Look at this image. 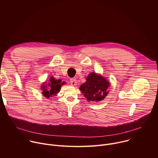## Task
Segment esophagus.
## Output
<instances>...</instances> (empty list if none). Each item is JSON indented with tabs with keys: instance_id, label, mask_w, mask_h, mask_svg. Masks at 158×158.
I'll return each mask as SVG.
<instances>
[{
	"instance_id": "34e87169",
	"label": "esophagus",
	"mask_w": 158,
	"mask_h": 158,
	"mask_svg": "<svg viewBox=\"0 0 158 158\" xmlns=\"http://www.w3.org/2000/svg\"><path fill=\"white\" fill-rule=\"evenodd\" d=\"M70 83H71V85H75L77 84V81H76V79L75 78H73V79H71Z\"/></svg>"
}]
</instances>
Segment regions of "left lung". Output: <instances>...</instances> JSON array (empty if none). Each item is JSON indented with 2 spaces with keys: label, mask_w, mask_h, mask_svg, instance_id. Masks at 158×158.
Instances as JSON below:
<instances>
[{
  "label": "left lung",
  "mask_w": 158,
  "mask_h": 158,
  "mask_svg": "<svg viewBox=\"0 0 158 158\" xmlns=\"http://www.w3.org/2000/svg\"><path fill=\"white\" fill-rule=\"evenodd\" d=\"M109 82L100 74L90 73L86 82L81 85L79 89L88 101H100L108 94Z\"/></svg>",
  "instance_id": "left-lung-1"
}]
</instances>
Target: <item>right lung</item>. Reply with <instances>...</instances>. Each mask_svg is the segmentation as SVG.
<instances>
[{
	"label": "right lung",
	"mask_w": 158,
	"mask_h": 158,
	"mask_svg": "<svg viewBox=\"0 0 158 158\" xmlns=\"http://www.w3.org/2000/svg\"><path fill=\"white\" fill-rule=\"evenodd\" d=\"M64 82H61L60 79H56L53 77H51L49 82L46 84V82H44L40 86L42 90V94L44 97L49 99L52 96L57 94L58 92L60 91L61 85L64 84Z\"/></svg>",
	"instance_id": "1"
}]
</instances>
